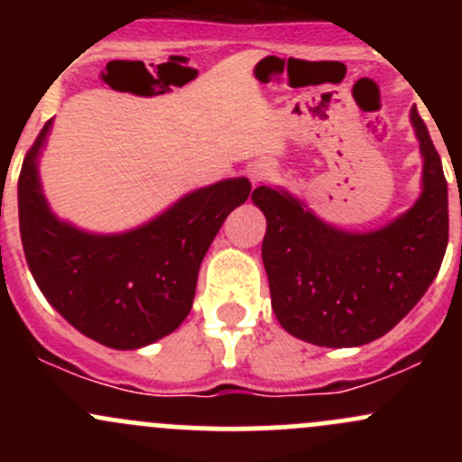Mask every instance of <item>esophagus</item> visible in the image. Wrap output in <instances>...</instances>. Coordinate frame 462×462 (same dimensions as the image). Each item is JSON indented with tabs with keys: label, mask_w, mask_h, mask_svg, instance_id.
Wrapping results in <instances>:
<instances>
[{
	"label": "esophagus",
	"mask_w": 462,
	"mask_h": 462,
	"mask_svg": "<svg viewBox=\"0 0 462 462\" xmlns=\"http://www.w3.org/2000/svg\"><path fill=\"white\" fill-rule=\"evenodd\" d=\"M248 176H250V183H253V185L263 183V180L270 176V165H268V162H263V161L253 162V165L248 167Z\"/></svg>",
	"instance_id": "obj_1"
}]
</instances>
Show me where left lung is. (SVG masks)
Returning a JSON list of instances; mask_svg holds the SVG:
<instances>
[{
  "instance_id": "1",
  "label": "left lung",
  "mask_w": 462,
  "mask_h": 462,
  "mask_svg": "<svg viewBox=\"0 0 462 462\" xmlns=\"http://www.w3.org/2000/svg\"><path fill=\"white\" fill-rule=\"evenodd\" d=\"M422 153L418 201L374 232H346L315 217L286 189L261 185V257L279 324L315 346H362L389 333L440 270L449 239L447 180L427 125L413 106Z\"/></svg>"
}]
</instances>
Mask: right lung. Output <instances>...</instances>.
I'll return each mask as SVG.
<instances>
[{"mask_svg":"<svg viewBox=\"0 0 462 462\" xmlns=\"http://www.w3.org/2000/svg\"><path fill=\"white\" fill-rule=\"evenodd\" d=\"M51 123L26 153L17 183L20 235L32 279L87 337L118 351L147 346L189 315L205 253L227 214L250 197V180H218L185 194L141 227L93 235L60 221L42 192L37 158Z\"/></svg>","mask_w":462,"mask_h":462,"instance_id":"add662e5","label":"right lung"}]
</instances>
